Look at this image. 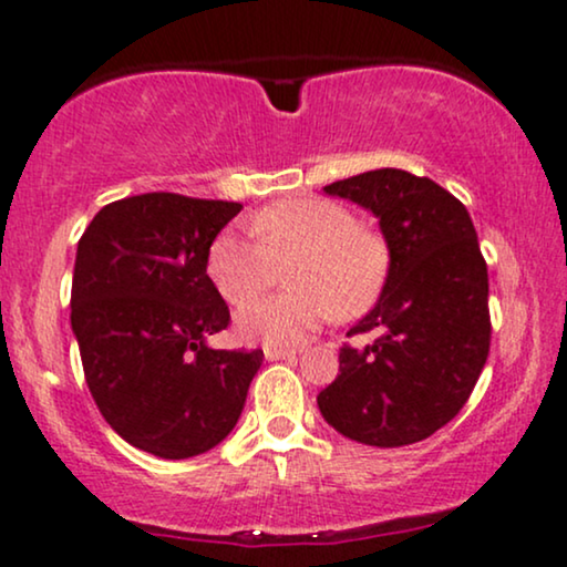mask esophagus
<instances>
[{"label": "esophagus", "instance_id": "obj_1", "mask_svg": "<svg viewBox=\"0 0 567 567\" xmlns=\"http://www.w3.org/2000/svg\"><path fill=\"white\" fill-rule=\"evenodd\" d=\"M264 357L269 361H282V359H296V349H277V346H266Z\"/></svg>", "mask_w": 567, "mask_h": 567}]
</instances>
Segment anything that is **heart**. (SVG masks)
<instances>
[{"instance_id":"heart-1","label":"heart","mask_w":567,"mask_h":567,"mask_svg":"<svg viewBox=\"0 0 567 567\" xmlns=\"http://www.w3.org/2000/svg\"><path fill=\"white\" fill-rule=\"evenodd\" d=\"M256 240L221 231L208 248V277L227 303H247L289 271L292 291L245 306L243 340L298 346L327 317L353 319L378 301L388 275L385 245L324 197H292L250 218Z\"/></svg>"}]
</instances>
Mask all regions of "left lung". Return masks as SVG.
<instances>
[{
	"label": "left lung",
	"instance_id": "obj_1",
	"mask_svg": "<svg viewBox=\"0 0 567 567\" xmlns=\"http://www.w3.org/2000/svg\"><path fill=\"white\" fill-rule=\"evenodd\" d=\"M324 193L380 218L391 266L380 301L349 332L378 338L340 349L319 412L367 446L417 443L460 414L488 359V269L473 218L441 184L401 168L349 176Z\"/></svg>",
	"mask_w": 567,
	"mask_h": 567
}]
</instances>
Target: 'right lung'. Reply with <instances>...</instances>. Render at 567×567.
<instances>
[{
  "label": "right lung",
  "mask_w": 567,
  "mask_h": 567,
  "mask_svg": "<svg viewBox=\"0 0 567 567\" xmlns=\"http://www.w3.org/2000/svg\"><path fill=\"white\" fill-rule=\"evenodd\" d=\"M240 203L145 193L107 203L79 240L71 327L94 404L121 439L187 460L240 420L264 351H216L229 306L208 248Z\"/></svg>",
  "instance_id": "right-lung-1"
}]
</instances>
